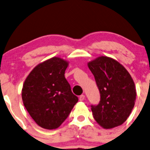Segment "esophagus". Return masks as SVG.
<instances>
[{
	"instance_id": "34e87169",
	"label": "esophagus",
	"mask_w": 150,
	"mask_h": 150,
	"mask_svg": "<svg viewBox=\"0 0 150 150\" xmlns=\"http://www.w3.org/2000/svg\"><path fill=\"white\" fill-rule=\"evenodd\" d=\"M85 99H86V96H85V95L82 94V95H81V96H80L79 100L81 101V102H82V101H83Z\"/></svg>"
}]
</instances>
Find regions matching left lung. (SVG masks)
<instances>
[{
  "mask_svg": "<svg viewBox=\"0 0 150 150\" xmlns=\"http://www.w3.org/2000/svg\"><path fill=\"white\" fill-rule=\"evenodd\" d=\"M88 67L101 96L99 104L91 105L95 120L105 129L122 125L136 102L137 91L131 75L117 60L104 56L89 62Z\"/></svg>",
  "mask_w": 150,
  "mask_h": 150,
  "instance_id": "1",
  "label": "left lung"
}]
</instances>
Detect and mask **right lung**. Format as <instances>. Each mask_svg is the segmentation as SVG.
<instances>
[{"label": "right lung", "instance_id": "add662e5", "mask_svg": "<svg viewBox=\"0 0 150 150\" xmlns=\"http://www.w3.org/2000/svg\"><path fill=\"white\" fill-rule=\"evenodd\" d=\"M69 62L54 57L33 68L22 90V102L34 121L41 128H59L78 98L64 77Z\"/></svg>", "mask_w": 150, "mask_h": 150}]
</instances>
